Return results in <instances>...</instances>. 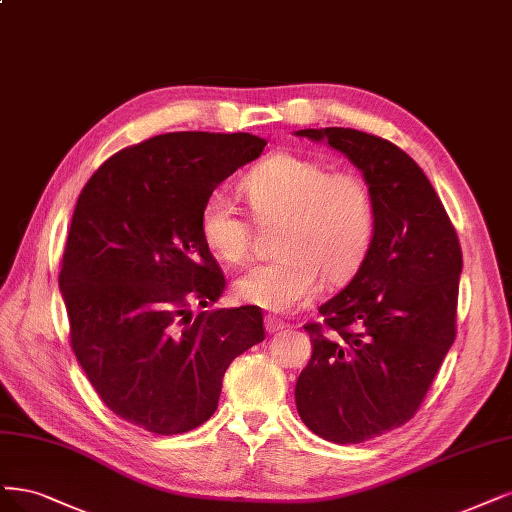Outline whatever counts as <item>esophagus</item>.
I'll list each match as a JSON object with an SVG mask.
<instances>
[{
  "instance_id": "1",
  "label": "esophagus",
  "mask_w": 512,
  "mask_h": 512,
  "mask_svg": "<svg viewBox=\"0 0 512 512\" xmlns=\"http://www.w3.org/2000/svg\"><path fill=\"white\" fill-rule=\"evenodd\" d=\"M286 326H288V324H286L284 320H279V317H275V315L264 317V328H267V332H269V334L279 332V330H284Z\"/></svg>"
}]
</instances>
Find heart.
Segmentation results:
<instances>
[{"label": "heart", "mask_w": 512, "mask_h": 512, "mask_svg": "<svg viewBox=\"0 0 512 512\" xmlns=\"http://www.w3.org/2000/svg\"><path fill=\"white\" fill-rule=\"evenodd\" d=\"M254 220L277 224L279 258L256 264L235 281V296L273 313L315 301L324 288L354 275L375 237V199L354 171H330L317 158L275 152L241 180ZM205 248L226 264H241L252 243L250 222L224 190H211L199 214Z\"/></svg>", "instance_id": "obj_1"}]
</instances>
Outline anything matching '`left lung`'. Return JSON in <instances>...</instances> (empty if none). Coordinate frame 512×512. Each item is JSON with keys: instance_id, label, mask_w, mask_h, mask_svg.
<instances>
[{"instance_id": "obj_1", "label": "left lung", "mask_w": 512, "mask_h": 512, "mask_svg": "<svg viewBox=\"0 0 512 512\" xmlns=\"http://www.w3.org/2000/svg\"><path fill=\"white\" fill-rule=\"evenodd\" d=\"M354 163L375 199V237L354 279L307 324L313 354L296 381L303 424L337 445L400 428L455 339L462 250L426 173L387 139L356 129L296 131Z\"/></svg>"}]
</instances>
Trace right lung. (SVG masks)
I'll use <instances>...</instances> for the list:
<instances>
[{
	"label": "right lung",
	"instance_id": "right-lung-1",
	"mask_svg": "<svg viewBox=\"0 0 512 512\" xmlns=\"http://www.w3.org/2000/svg\"><path fill=\"white\" fill-rule=\"evenodd\" d=\"M267 146L250 133H165L108 158L82 188L59 288L72 349L118 417L182 434L218 409L222 377L264 341L254 305L192 313L226 279L199 233L205 197Z\"/></svg>",
	"mask_w": 512,
	"mask_h": 512
}]
</instances>
